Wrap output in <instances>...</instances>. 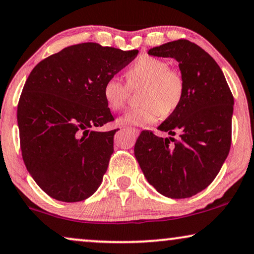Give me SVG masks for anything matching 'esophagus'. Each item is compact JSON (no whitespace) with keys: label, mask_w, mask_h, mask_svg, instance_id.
<instances>
[{"label":"esophagus","mask_w":254,"mask_h":254,"mask_svg":"<svg viewBox=\"0 0 254 254\" xmlns=\"http://www.w3.org/2000/svg\"><path fill=\"white\" fill-rule=\"evenodd\" d=\"M127 129L129 130V131H131V133L135 134V135H138V134H140V130H138L137 128H127Z\"/></svg>","instance_id":"34e87169"}]
</instances>
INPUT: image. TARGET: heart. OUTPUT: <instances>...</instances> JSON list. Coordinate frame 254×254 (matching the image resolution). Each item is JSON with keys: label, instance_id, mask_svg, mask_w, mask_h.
<instances>
[{"label": "heart", "instance_id": "b5f03b06", "mask_svg": "<svg viewBox=\"0 0 254 254\" xmlns=\"http://www.w3.org/2000/svg\"><path fill=\"white\" fill-rule=\"evenodd\" d=\"M127 84L130 89L143 85L138 97L141 104L119 119L120 125L145 126L155 123L159 116L168 117L182 103L185 86L183 77L171 70L168 62L144 55L127 70ZM128 86L116 76L107 78L103 86L104 99L112 111H120L128 99Z\"/></svg>", "mask_w": 254, "mask_h": 254}]
</instances>
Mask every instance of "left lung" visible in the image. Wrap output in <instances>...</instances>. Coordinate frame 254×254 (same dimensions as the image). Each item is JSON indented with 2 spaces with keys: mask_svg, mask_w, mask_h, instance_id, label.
I'll list each match as a JSON object with an SVG mask.
<instances>
[{
  "mask_svg": "<svg viewBox=\"0 0 254 254\" xmlns=\"http://www.w3.org/2000/svg\"><path fill=\"white\" fill-rule=\"evenodd\" d=\"M148 54L175 59L185 91L178 109L158 126L169 136L143 130L135 143V157L158 193L190 197L210 185L228 157L234 97L220 65L196 44L170 41ZM176 133L177 140L172 137Z\"/></svg>",
  "mask_w": 254,
  "mask_h": 254,
  "instance_id": "1",
  "label": "left lung"
}]
</instances>
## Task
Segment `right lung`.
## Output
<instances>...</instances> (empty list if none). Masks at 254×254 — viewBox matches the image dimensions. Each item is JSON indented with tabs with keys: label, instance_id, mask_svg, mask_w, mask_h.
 Masks as SVG:
<instances>
[{
	"label": "right lung",
	"instance_id": "obj_1",
	"mask_svg": "<svg viewBox=\"0 0 254 254\" xmlns=\"http://www.w3.org/2000/svg\"><path fill=\"white\" fill-rule=\"evenodd\" d=\"M137 53L72 45L39 62L27 77L17 107L23 161L53 199L83 201L102 184L118 130L93 129L114 120L103 86Z\"/></svg>",
	"mask_w": 254,
	"mask_h": 254
}]
</instances>
